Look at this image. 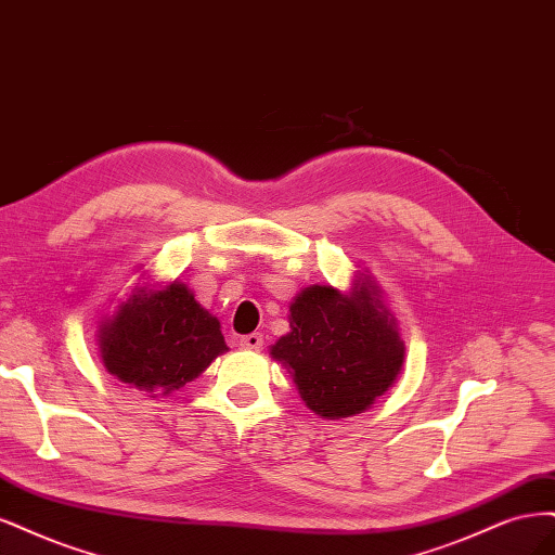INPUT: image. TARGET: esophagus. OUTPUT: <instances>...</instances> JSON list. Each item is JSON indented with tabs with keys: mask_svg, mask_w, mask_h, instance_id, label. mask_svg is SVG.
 Listing matches in <instances>:
<instances>
[{
	"mask_svg": "<svg viewBox=\"0 0 555 555\" xmlns=\"http://www.w3.org/2000/svg\"><path fill=\"white\" fill-rule=\"evenodd\" d=\"M240 346L248 348V350H260L262 348V334L254 332V334H246L240 338Z\"/></svg>",
	"mask_w": 555,
	"mask_h": 555,
	"instance_id": "esophagus-1",
	"label": "esophagus"
}]
</instances>
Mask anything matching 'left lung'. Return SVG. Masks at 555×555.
<instances>
[{"label": "left lung", "instance_id": "obj_1", "mask_svg": "<svg viewBox=\"0 0 555 555\" xmlns=\"http://www.w3.org/2000/svg\"><path fill=\"white\" fill-rule=\"evenodd\" d=\"M291 332L270 354L293 375L301 401L325 420L360 415L399 378L405 346L366 274L350 293L304 288L291 304Z\"/></svg>", "mask_w": 555, "mask_h": 555}]
</instances>
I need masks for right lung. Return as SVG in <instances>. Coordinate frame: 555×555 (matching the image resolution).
<instances>
[{"instance_id": "add662e5", "label": "right lung", "mask_w": 555, "mask_h": 555, "mask_svg": "<svg viewBox=\"0 0 555 555\" xmlns=\"http://www.w3.org/2000/svg\"><path fill=\"white\" fill-rule=\"evenodd\" d=\"M99 348L105 371L154 397L195 380L228 350L219 320L180 281L158 291L135 285L101 323Z\"/></svg>"}]
</instances>
